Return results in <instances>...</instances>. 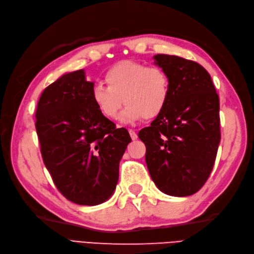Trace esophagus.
<instances>
[{"mask_svg":"<svg viewBox=\"0 0 254 254\" xmlns=\"http://www.w3.org/2000/svg\"><path fill=\"white\" fill-rule=\"evenodd\" d=\"M129 134H130V136H131V139H132L133 141L137 139V134L135 133L134 130H132V129H129Z\"/></svg>","mask_w":254,"mask_h":254,"instance_id":"1","label":"esophagus"}]
</instances>
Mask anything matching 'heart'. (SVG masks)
<instances>
[{"mask_svg": "<svg viewBox=\"0 0 254 254\" xmlns=\"http://www.w3.org/2000/svg\"><path fill=\"white\" fill-rule=\"evenodd\" d=\"M105 82L107 87L96 84L92 90V102L109 120L117 119L126 104L120 118L124 124L157 118L170 98V79L156 66L123 61L106 73Z\"/></svg>", "mask_w": 254, "mask_h": 254, "instance_id": "1", "label": "heart"}]
</instances>
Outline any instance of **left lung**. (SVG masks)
<instances>
[{"label":"left lung","mask_w":254,"mask_h":254,"mask_svg":"<svg viewBox=\"0 0 254 254\" xmlns=\"http://www.w3.org/2000/svg\"><path fill=\"white\" fill-rule=\"evenodd\" d=\"M153 60L170 79V98L150 126L139 132L146 164L164 194L190 196L203 187L216 159L219 97L210 74L195 61L165 54Z\"/></svg>","instance_id":"left-lung-1"}]
</instances>
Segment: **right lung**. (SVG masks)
I'll return each mask as SVG.
<instances>
[{
  "mask_svg": "<svg viewBox=\"0 0 254 254\" xmlns=\"http://www.w3.org/2000/svg\"><path fill=\"white\" fill-rule=\"evenodd\" d=\"M84 70L68 72L45 88L36 111L43 162L67 200L101 204L113 195L120 161L131 142L92 102Z\"/></svg>",
  "mask_w": 254,
  "mask_h": 254,
  "instance_id": "add662e5",
  "label": "right lung"
}]
</instances>
